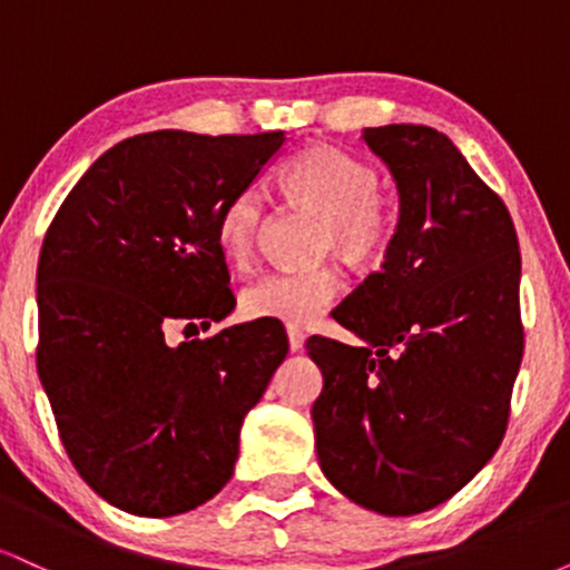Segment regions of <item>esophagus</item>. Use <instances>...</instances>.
<instances>
[{
    "instance_id": "34e87169",
    "label": "esophagus",
    "mask_w": 570,
    "mask_h": 570,
    "mask_svg": "<svg viewBox=\"0 0 570 570\" xmlns=\"http://www.w3.org/2000/svg\"><path fill=\"white\" fill-rule=\"evenodd\" d=\"M286 337H289V351H299L305 345V332L299 326H286Z\"/></svg>"
}]
</instances>
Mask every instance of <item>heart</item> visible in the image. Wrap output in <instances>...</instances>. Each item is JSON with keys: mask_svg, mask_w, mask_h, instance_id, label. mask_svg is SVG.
Masks as SVG:
<instances>
[{"mask_svg": "<svg viewBox=\"0 0 570 570\" xmlns=\"http://www.w3.org/2000/svg\"><path fill=\"white\" fill-rule=\"evenodd\" d=\"M278 187L286 203L322 217L318 252L337 254L356 271L383 265L396 240L399 214L381 189V174L330 144H313L284 163ZM265 198L257 189H240L222 206L217 240L233 265L244 267L257 252L265 230ZM340 292L337 265L324 263L303 271H273L252 281L240 294L252 318L311 324Z\"/></svg>", "mask_w": 570, "mask_h": 570, "instance_id": "1", "label": "heart"}]
</instances>
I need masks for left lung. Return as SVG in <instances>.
I'll list each match as a JSON object with an SVG mask.
<instances>
[{
  "mask_svg": "<svg viewBox=\"0 0 570 570\" xmlns=\"http://www.w3.org/2000/svg\"><path fill=\"white\" fill-rule=\"evenodd\" d=\"M396 240L332 316L364 345L307 337L324 372L313 402L326 480L377 514L453 499L507 434L525 330L514 222L455 144L429 126H381Z\"/></svg>",
  "mask_w": 570,
  "mask_h": 570,
  "instance_id": "obj_1",
  "label": "left lung"
}]
</instances>
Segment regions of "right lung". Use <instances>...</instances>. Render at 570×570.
<instances>
[{
	"mask_svg": "<svg viewBox=\"0 0 570 570\" xmlns=\"http://www.w3.org/2000/svg\"><path fill=\"white\" fill-rule=\"evenodd\" d=\"M284 144L281 130H153L71 187L37 267V372L77 474L122 512L171 517L233 476L246 412L289 353L281 322L166 343L235 307L219 212Z\"/></svg>",
	"mask_w": 570,
	"mask_h": 570,
	"instance_id": "obj_1",
	"label": "right lung"
}]
</instances>
